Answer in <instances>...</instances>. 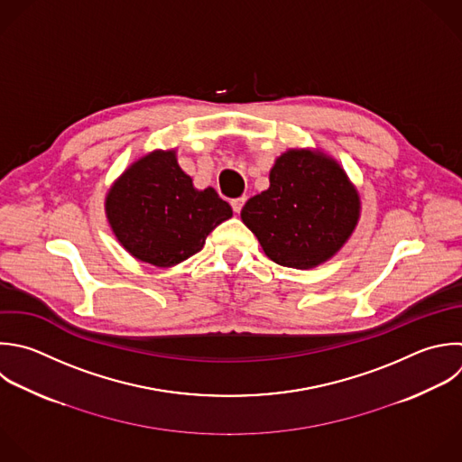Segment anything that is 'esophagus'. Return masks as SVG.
Instances as JSON below:
<instances>
[{
	"instance_id": "esophagus-1",
	"label": "esophagus",
	"mask_w": 462,
	"mask_h": 462,
	"mask_svg": "<svg viewBox=\"0 0 462 462\" xmlns=\"http://www.w3.org/2000/svg\"><path fill=\"white\" fill-rule=\"evenodd\" d=\"M244 204H245V197H240V199H233V200H231V206H233V211H235V213H240L242 208H244Z\"/></svg>"
}]
</instances>
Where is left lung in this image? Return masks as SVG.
<instances>
[{
    "label": "left lung",
    "instance_id": "obj_1",
    "mask_svg": "<svg viewBox=\"0 0 462 462\" xmlns=\"http://www.w3.org/2000/svg\"><path fill=\"white\" fill-rule=\"evenodd\" d=\"M361 199L343 166L321 150L291 148L269 171V188L242 208L263 253L292 269L328 262L352 236Z\"/></svg>",
    "mask_w": 462,
    "mask_h": 462
}]
</instances>
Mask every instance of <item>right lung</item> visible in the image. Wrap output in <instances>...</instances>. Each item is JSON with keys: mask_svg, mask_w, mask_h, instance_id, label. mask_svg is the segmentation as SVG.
<instances>
[{"mask_svg": "<svg viewBox=\"0 0 462 462\" xmlns=\"http://www.w3.org/2000/svg\"><path fill=\"white\" fill-rule=\"evenodd\" d=\"M117 242L139 262L166 269L199 253L208 235L233 217L213 188L197 189L177 150H153L134 161L105 197Z\"/></svg>", "mask_w": 462, "mask_h": 462, "instance_id": "1", "label": "right lung"}]
</instances>
